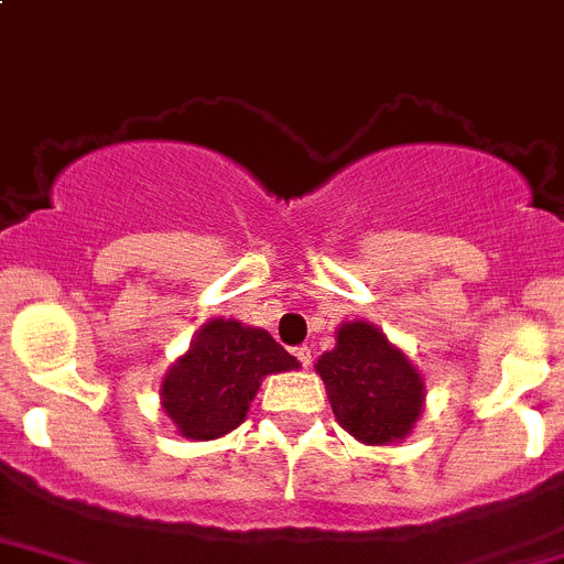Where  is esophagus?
Listing matches in <instances>:
<instances>
[{"instance_id":"esophagus-1","label":"esophagus","mask_w":564,"mask_h":564,"mask_svg":"<svg viewBox=\"0 0 564 564\" xmlns=\"http://www.w3.org/2000/svg\"><path fill=\"white\" fill-rule=\"evenodd\" d=\"M294 357H297V362H301L303 368H308V365H312V348H308V345H301V348H294Z\"/></svg>"}]
</instances>
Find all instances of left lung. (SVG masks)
Segmentation results:
<instances>
[{
  "label": "left lung",
  "instance_id": "obj_1",
  "mask_svg": "<svg viewBox=\"0 0 564 564\" xmlns=\"http://www.w3.org/2000/svg\"><path fill=\"white\" fill-rule=\"evenodd\" d=\"M314 370L326 382L339 427L362 444L384 446L408 438L424 410V379L408 354L365 319L343 323L337 345Z\"/></svg>",
  "mask_w": 564,
  "mask_h": 564
}]
</instances>
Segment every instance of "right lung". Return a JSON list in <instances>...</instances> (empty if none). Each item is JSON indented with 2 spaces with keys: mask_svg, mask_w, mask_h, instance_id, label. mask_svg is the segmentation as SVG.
Instances as JSON below:
<instances>
[{
  "mask_svg": "<svg viewBox=\"0 0 564 564\" xmlns=\"http://www.w3.org/2000/svg\"><path fill=\"white\" fill-rule=\"evenodd\" d=\"M297 365L270 332L216 317L162 379V410L185 438H221L247 419L263 377Z\"/></svg>",
  "mask_w": 564,
  "mask_h": 564,
  "instance_id": "1",
  "label": "right lung"
}]
</instances>
